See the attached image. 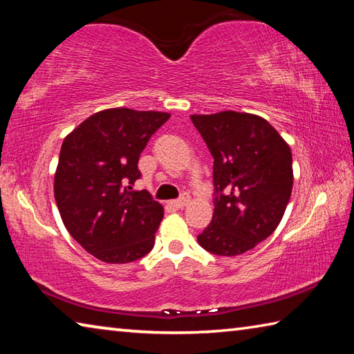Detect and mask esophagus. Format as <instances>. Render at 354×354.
I'll use <instances>...</instances> for the list:
<instances>
[{
  "instance_id": "esophagus-1",
  "label": "esophagus",
  "mask_w": 354,
  "mask_h": 354,
  "mask_svg": "<svg viewBox=\"0 0 354 354\" xmlns=\"http://www.w3.org/2000/svg\"><path fill=\"white\" fill-rule=\"evenodd\" d=\"M190 203V195L189 194H183V196L181 198H178V200H173L170 205L173 206V207H176V209H183V207H185Z\"/></svg>"
}]
</instances>
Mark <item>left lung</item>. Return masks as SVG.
Returning <instances> with one entry per match:
<instances>
[{
	"label": "left lung",
	"mask_w": 354,
	"mask_h": 354,
	"mask_svg": "<svg viewBox=\"0 0 354 354\" xmlns=\"http://www.w3.org/2000/svg\"><path fill=\"white\" fill-rule=\"evenodd\" d=\"M214 158V215L196 237L209 253L237 256L277 230L290 200L292 151L267 120L225 111L192 115Z\"/></svg>",
	"instance_id": "1"
}]
</instances>
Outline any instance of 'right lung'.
<instances>
[{
  "label": "right lung",
  "instance_id": "obj_1",
  "mask_svg": "<svg viewBox=\"0 0 354 354\" xmlns=\"http://www.w3.org/2000/svg\"><path fill=\"white\" fill-rule=\"evenodd\" d=\"M170 113L127 107L93 113L62 143L55 198L70 236L97 259L128 263L154 247L164 207L133 190L140 153Z\"/></svg>",
  "mask_w": 354,
  "mask_h": 354
}]
</instances>
